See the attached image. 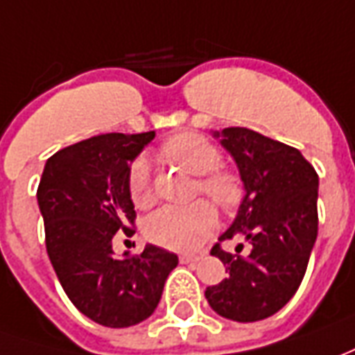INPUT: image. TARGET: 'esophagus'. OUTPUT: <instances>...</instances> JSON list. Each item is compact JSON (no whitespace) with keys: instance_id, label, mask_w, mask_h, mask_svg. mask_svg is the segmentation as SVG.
Returning <instances> with one entry per match:
<instances>
[{"instance_id":"esophagus-1","label":"esophagus","mask_w":355,"mask_h":355,"mask_svg":"<svg viewBox=\"0 0 355 355\" xmlns=\"http://www.w3.org/2000/svg\"><path fill=\"white\" fill-rule=\"evenodd\" d=\"M198 259H200V255H192V254L180 255V263H196Z\"/></svg>"}]
</instances>
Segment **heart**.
<instances>
[{
  "label": "heart",
  "mask_w": 355,
  "mask_h": 355,
  "mask_svg": "<svg viewBox=\"0 0 355 355\" xmlns=\"http://www.w3.org/2000/svg\"><path fill=\"white\" fill-rule=\"evenodd\" d=\"M161 155L180 167L200 175L196 194L207 196L219 209L229 211L242 198L240 178L229 169H220L219 148L200 135H180L161 146ZM128 192L138 207L153 202V180L150 161L138 155L128 169ZM215 209L209 202L198 200L188 205H165L148 217L144 232L157 246L190 252L202 244L215 229Z\"/></svg>",
  "instance_id": "b5f03b06"
}]
</instances>
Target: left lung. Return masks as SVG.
Segmentation results:
<instances>
[{
	"label": "left lung",
	"mask_w": 355,
	"mask_h": 355,
	"mask_svg": "<svg viewBox=\"0 0 355 355\" xmlns=\"http://www.w3.org/2000/svg\"><path fill=\"white\" fill-rule=\"evenodd\" d=\"M215 136L236 161L246 196L234 223L211 248L229 279L207 286L205 298L220 317L261 321L288 304L306 275L319 225V177L296 148L255 130L230 126ZM230 237H246L252 252L246 258L225 252L220 242Z\"/></svg>",
	"instance_id": "1"
}]
</instances>
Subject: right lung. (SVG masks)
<instances>
[{
    "label": "right lung",
    "mask_w": 355,
    "mask_h": 355,
    "mask_svg": "<svg viewBox=\"0 0 355 355\" xmlns=\"http://www.w3.org/2000/svg\"><path fill=\"white\" fill-rule=\"evenodd\" d=\"M155 132L100 135L51 155L38 186L46 250L74 307L111 329L142 323L159 304L178 257L163 248L113 252L115 236L136 232L128 169Z\"/></svg>",
    "instance_id": "1"
}]
</instances>
